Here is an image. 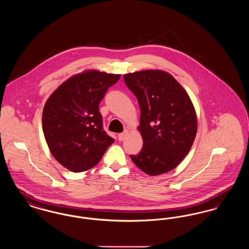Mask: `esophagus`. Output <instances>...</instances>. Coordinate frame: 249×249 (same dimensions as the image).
I'll use <instances>...</instances> for the list:
<instances>
[{
    "mask_svg": "<svg viewBox=\"0 0 249 249\" xmlns=\"http://www.w3.org/2000/svg\"><path fill=\"white\" fill-rule=\"evenodd\" d=\"M129 133V130H125L123 132H121V133H119V141H123L124 139H125V137L127 136V134Z\"/></svg>",
    "mask_w": 249,
    "mask_h": 249,
    "instance_id": "1",
    "label": "esophagus"
}]
</instances>
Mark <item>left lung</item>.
<instances>
[{
    "label": "left lung",
    "mask_w": 249,
    "mask_h": 249,
    "mask_svg": "<svg viewBox=\"0 0 249 249\" xmlns=\"http://www.w3.org/2000/svg\"><path fill=\"white\" fill-rule=\"evenodd\" d=\"M124 82L141 109L138 130L142 138L132 162L149 176L174 170L190 152L197 133V117L190 96L166 71L126 73Z\"/></svg>",
    "instance_id": "8db88e82"
}]
</instances>
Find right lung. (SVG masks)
<instances>
[{"instance_id": "right-lung-1", "label": "right lung", "mask_w": 249, "mask_h": 249, "mask_svg": "<svg viewBox=\"0 0 249 249\" xmlns=\"http://www.w3.org/2000/svg\"><path fill=\"white\" fill-rule=\"evenodd\" d=\"M120 74L89 70L61 84L48 98L42 117L49 150L73 173L99 163L114 139L103 128L99 104Z\"/></svg>"}]
</instances>
